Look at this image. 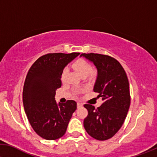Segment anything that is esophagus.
Instances as JSON below:
<instances>
[{
	"label": "esophagus",
	"instance_id": "obj_1",
	"mask_svg": "<svg viewBox=\"0 0 157 157\" xmlns=\"http://www.w3.org/2000/svg\"><path fill=\"white\" fill-rule=\"evenodd\" d=\"M82 105H83V104H82V103H81V102H78V108L82 107Z\"/></svg>",
	"mask_w": 157,
	"mask_h": 157
}]
</instances>
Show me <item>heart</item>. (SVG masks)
I'll return each mask as SVG.
<instances>
[{
  "mask_svg": "<svg viewBox=\"0 0 157 157\" xmlns=\"http://www.w3.org/2000/svg\"><path fill=\"white\" fill-rule=\"evenodd\" d=\"M72 67H73L75 70H76L81 76H87L92 70V66L89 62L83 58H79L76 59L75 61L72 63ZM67 72V68L65 67L62 72L61 78H64L66 73Z\"/></svg>",
  "mask_w": 157,
  "mask_h": 157,
  "instance_id": "obj_1",
  "label": "heart"
}]
</instances>
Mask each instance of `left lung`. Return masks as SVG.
Instances as JSON below:
<instances>
[{"instance_id":"1","label":"left lung","mask_w":157,"mask_h":157,"mask_svg":"<svg viewBox=\"0 0 157 157\" xmlns=\"http://www.w3.org/2000/svg\"><path fill=\"white\" fill-rule=\"evenodd\" d=\"M81 56L96 66L98 75L93 90L103 100L98 108L89 104L84 105L88 111L84 127L88 134L95 140H109L122 126L130 106L127 74L122 65L111 56L98 53H82Z\"/></svg>"}]
</instances>
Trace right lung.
<instances>
[{
    "label": "right lung",
    "instance_id": "obj_1",
    "mask_svg": "<svg viewBox=\"0 0 157 157\" xmlns=\"http://www.w3.org/2000/svg\"><path fill=\"white\" fill-rule=\"evenodd\" d=\"M79 52L48 53L40 57L30 67L23 92L24 109L37 135L56 140L65 134L72 113L77 109L74 100L57 105L56 90L61 87L64 67Z\"/></svg>",
    "mask_w": 157,
    "mask_h": 157
}]
</instances>
